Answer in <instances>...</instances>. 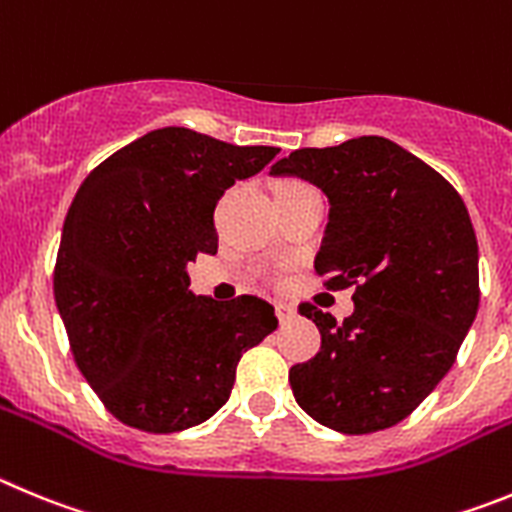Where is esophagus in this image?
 I'll return each instance as SVG.
<instances>
[{
  "mask_svg": "<svg viewBox=\"0 0 512 512\" xmlns=\"http://www.w3.org/2000/svg\"><path fill=\"white\" fill-rule=\"evenodd\" d=\"M275 311H278L280 324H290L298 316L296 306H290V303H275Z\"/></svg>",
  "mask_w": 512,
  "mask_h": 512,
  "instance_id": "1",
  "label": "esophagus"
}]
</instances>
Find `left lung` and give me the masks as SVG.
Masks as SVG:
<instances>
[{
	"label": "left lung",
	"instance_id": "obj_1",
	"mask_svg": "<svg viewBox=\"0 0 512 512\" xmlns=\"http://www.w3.org/2000/svg\"><path fill=\"white\" fill-rule=\"evenodd\" d=\"M270 176H296L329 199L316 273L354 285V313L303 303L319 354L288 372L303 411L342 434L411 416L451 370L480 306V252L467 206L444 176L385 137L303 147Z\"/></svg>",
	"mask_w": 512,
	"mask_h": 512
}]
</instances>
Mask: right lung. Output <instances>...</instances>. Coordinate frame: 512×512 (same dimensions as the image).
Masks as SVG:
<instances>
[{"instance_id": "right-lung-1", "label": "right lung", "mask_w": 512, "mask_h": 512, "mask_svg": "<svg viewBox=\"0 0 512 512\" xmlns=\"http://www.w3.org/2000/svg\"><path fill=\"white\" fill-rule=\"evenodd\" d=\"M275 155L163 127L78 188L55 260V306L78 370L127 426L173 434L204 423L229 400L239 357L278 326L262 298L196 296L186 273L199 252H216V201Z\"/></svg>"}]
</instances>
